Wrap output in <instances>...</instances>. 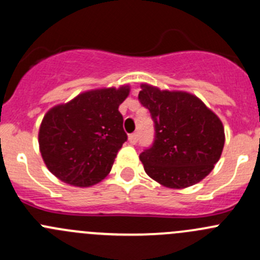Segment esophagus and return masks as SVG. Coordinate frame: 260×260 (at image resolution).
Returning a JSON list of instances; mask_svg holds the SVG:
<instances>
[{"instance_id": "obj_1", "label": "esophagus", "mask_w": 260, "mask_h": 260, "mask_svg": "<svg viewBox=\"0 0 260 260\" xmlns=\"http://www.w3.org/2000/svg\"><path fill=\"white\" fill-rule=\"evenodd\" d=\"M128 141H129L131 145H136L138 141V135L137 133H132V135L128 136Z\"/></svg>"}]
</instances>
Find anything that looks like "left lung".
<instances>
[{
    "mask_svg": "<svg viewBox=\"0 0 260 260\" xmlns=\"http://www.w3.org/2000/svg\"><path fill=\"white\" fill-rule=\"evenodd\" d=\"M141 88L138 99L154 122L153 143L140 154L146 174L169 188L200 182L221 156V120L192 94Z\"/></svg>",
    "mask_w": 260,
    "mask_h": 260,
    "instance_id": "obj_1",
    "label": "left lung"
}]
</instances>
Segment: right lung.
Returning a JSON list of instances; mask_svg holds the SVG:
<instances>
[{
  "instance_id": "obj_1",
  "label": "right lung",
  "mask_w": 260,
  "mask_h": 260,
  "mask_svg": "<svg viewBox=\"0 0 260 260\" xmlns=\"http://www.w3.org/2000/svg\"><path fill=\"white\" fill-rule=\"evenodd\" d=\"M129 86L84 91L51 108L39 131L46 167L62 182L88 187L111 172L118 151L127 141L118 111Z\"/></svg>"
}]
</instances>
